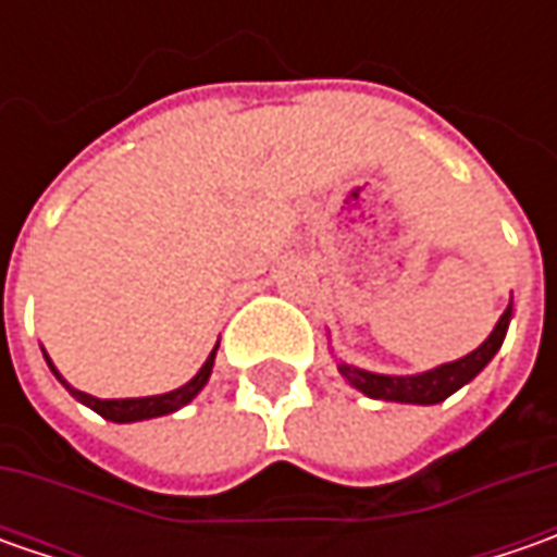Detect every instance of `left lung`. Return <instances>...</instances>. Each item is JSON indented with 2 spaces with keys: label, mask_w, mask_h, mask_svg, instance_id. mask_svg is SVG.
Listing matches in <instances>:
<instances>
[{
  "label": "left lung",
  "mask_w": 557,
  "mask_h": 557,
  "mask_svg": "<svg viewBox=\"0 0 557 557\" xmlns=\"http://www.w3.org/2000/svg\"><path fill=\"white\" fill-rule=\"evenodd\" d=\"M508 322H511V304L503 312V319L496 322L493 334L483 341L474 354L461 356L456 362H446L440 369H431L424 374H412V377H391V374H374L354 369L347 362H341L337 369L341 374L354 384L356 391H362L372 399H394V403H418V406H434L443 403L449 394H456L461 384H468L478 372H483V366L496 356V350L503 347L505 332H508Z\"/></svg>",
  "instance_id": "1"
}]
</instances>
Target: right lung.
<instances>
[{
  "instance_id": "obj_1",
  "label": "right lung",
  "mask_w": 557,
  "mask_h": 557,
  "mask_svg": "<svg viewBox=\"0 0 557 557\" xmlns=\"http://www.w3.org/2000/svg\"><path fill=\"white\" fill-rule=\"evenodd\" d=\"M220 347V344H216ZM216 347H213V354L207 356V362L201 366V372L195 374L188 384H183L180 391H170V394L161 396H139V399H98L92 394H83V391H76L71 387L61 374L54 372V366L49 362V369L54 372V377L71 391V394L83 403V406H89V409H96L98 416L108 418V421H120V424H126V421H141V418H158V416H170V412H176V409H183L185 403H191L198 391H201L203 384H207V377L213 372V356H216Z\"/></svg>"
}]
</instances>
